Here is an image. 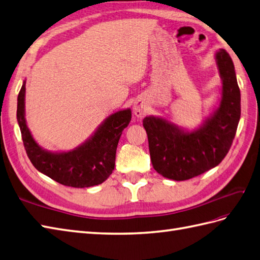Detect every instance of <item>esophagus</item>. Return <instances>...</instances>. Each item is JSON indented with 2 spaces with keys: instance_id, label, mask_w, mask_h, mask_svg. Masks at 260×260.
Returning <instances> with one entry per match:
<instances>
[{
  "instance_id": "esophagus-1",
  "label": "esophagus",
  "mask_w": 260,
  "mask_h": 260,
  "mask_svg": "<svg viewBox=\"0 0 260 260\" xmlns=\"http://www.w3.org/2000/svg\"><path fill=\"white\" fill-rule=\"evenodd\" d=\"M134 113L137 117H144L147 113V106L143 101H137L134 104Z\"/></svg>"
}]
</instances>
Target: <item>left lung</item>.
Returning a JSON list of instances; mask_svg holds the SVG:
<instances>
[{"label":"left lung","instance_id":"8db88e82","mask_svg":"<svg viewBox=\"0 0 260 260\" xmlns=\"http://www.w3.org/2000/svg\"><path fill=\"white\" fill-rule=\"evenodd\" d=\"M216 61L223 80L221 104L201 128L184 133L162 118L143 119L152 167L166 178L183 181L202 175L223 160L233 144L241 118V91L229 52L219 50Z\"/></svg>","mask_w":260,"mask_h":260}]
</instances>
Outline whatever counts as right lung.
Listing matches in <instances>:
<instances>
[{
  "instance_id": "add662e5",
  "label": "right lung",
  "mask_w": 260,
  "mask_h": 260,
  "mask_svg": "<svg viewBox=\"0 0 260 260\" xmlns=\"http://www.w3.org/2000/svg\"><path fill=\"white\" fill-rule=\"evenodd\" d=\"M25 81L17 96V122L30 162L42 174L67 187L88 188L105 181L114 170L116 148L123 129L132 118L131 110L112 114L95 134L79 148L54 154L42 149L31 137L24 116Z\"/></svg>"
}]
</instances>
